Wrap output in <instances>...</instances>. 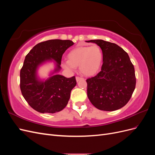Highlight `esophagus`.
I'll use <instances>...</instances> for the list:
<instances>
[{"mask_svg":"<svg viewBox=\"0 0 155 155\" xmlns=\"http://www.w3.org/2000/svg\"><path fill=\"white\" fill-rule=\"evenodd\" d=\"M76 81H77V82H79V81L81 80V79H83V78H79V77H76Z\"/></svg>","mask_w":155,"mask_h":155,"instance_id":"esophagus-1","label":"esophagus"}]
</instances>
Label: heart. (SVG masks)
Instances as JSON below:
<instances>
[{"label":"heart","instance_id":"obj_1","mask_svg":"<svg viewBox=\"0 0 155 155\" xmlns=\"http://www.w3.org/2000/svg\"><path fill=\"white\" fill-rule=\"evenodd\" d=\"M68 60L63 63V67L69 71H74L79 66L80 72L86 76L96 74L101 67L103 54L97 45L80 46L72 50L68 54Z\"/></svg>","mask_w":155,"mask_h":155}]
</instances>
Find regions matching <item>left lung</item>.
<instances>
[{
  "label": "left lung",
  "mask_w": 155,
  "mask_h": 155,
  "mask_svg": "<svg viewBox=\"0 0 155 155\" xmlns=\"http://www.w3.org/2000/svg\"><path fill=\"white\" fill-rule=\"evenodd\" d=\"M99 46L103 53L101 71L87 79V96L97 109L113 111L124 107L136 86L133 64L129 56L116 44L101 39L86 41Z\"/></svg>",
  "instance_id": "8db88e82"
}]
</instances>
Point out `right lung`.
<instances>
[{"mask_svg":"<svg viewBox=\"0 0 155 155\" xmlns=\"http://www.w3.org/2000/svg\"><path fill=\"white\" fill-rule=\"evenodd\" d=\"M74 43L70 40L52 39L38 43L26 56L20 72L21 91L31 107L41 113H55L68 104L70 92L76 85L75 76L58 74L62 55ZM53 62L54 68L48 78H41L39 68Z\"/></svg>","mask_w":155,"mask_h":155,"instance_id":"1","label":"right lung"}]
</instances>
